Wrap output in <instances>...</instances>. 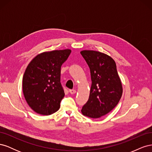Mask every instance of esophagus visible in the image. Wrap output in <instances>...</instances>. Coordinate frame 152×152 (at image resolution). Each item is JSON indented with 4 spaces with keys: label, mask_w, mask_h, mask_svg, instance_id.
I'll return each instance as SVG.
<instances>
[{
    "label": "esophagus",
    "mask_w": 152,
    "mask_h": 152,
    "mask_svg": "<svg viewBox=\"0 0 152 152\" xmlns=\"http://www.w3.org/2000/svg\"><path fill=\"white\" fill-rule=\"evenodd\" d=\"M69 92H70V94H75L76 93V91L75 89H70L69 90Z\"/></svg>",
    "instance_id": "34e87169"
}]
</instances>
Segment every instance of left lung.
I'll use <instances>...</instances> for the list:
<instances>
[{"instance_id": "8db88e82", "label": "left lung", "mask_w": 152, "mask_h": 152, "mask_svg": "<svg viewBox=\"0 0 152 152\" xmlns=\"http://www.w3.org/2000/svg\"><path fill=\"white\" fill-rule=\"evenodd\" d=\"M80 54L90 68L92 81L89 99L81 112L88 117L99 118L116 107L122 94L116 63L108 55L99 51L84 50Z\"/></svg>"}]
</instances>
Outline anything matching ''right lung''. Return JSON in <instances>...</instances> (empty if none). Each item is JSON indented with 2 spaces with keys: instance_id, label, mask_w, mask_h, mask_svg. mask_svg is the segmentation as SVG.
<instances>
[{
  "instance_id": "1",
  "label": "right lung",
  "mask_w": 152,
  "mask_h": 152,
  "mask_svg": "<svg viewBox=\"0 0 152 152\" xmlns=\"http://www.w3.org/2000/svg\"><path fill=\"white\" fill-rule=\"evenodd\" d=\"M70 49L44 52L35 56L23 77V92L34 112L49 115L57 112L65 93L60 82L61 66Z\"/></svg>"
}]
</instances>
